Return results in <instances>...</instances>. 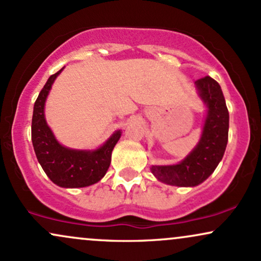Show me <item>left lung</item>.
Returning <instances> with one entry per match:
<instances>
[{
    "mask_svg": "<svg viewBox=\"0 0 261 261\" xmlns=\"http://www.w3.org/2000/svg\"><path fill=\"white\" fill-rule=\"evenodd\" d=\"M199 97L207 107L199 143L187 157L172 166H152L158 180L174 187H196L216 169L228 142L229 114L222 89L210 76L195 82Z\"/></svg>",
    "mask_w": 261,
    "mask_h": 261,
    "instance_id": "left-lung-1",
    "label": "left lung"
}]
</instances>
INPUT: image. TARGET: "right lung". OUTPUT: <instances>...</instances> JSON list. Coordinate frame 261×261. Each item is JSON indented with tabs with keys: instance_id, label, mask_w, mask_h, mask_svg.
Masks as SVG:
<instances>
[{
	"instance_id": "right-lung-1",
	"label": "right lung",
	"mask_w": 261,
	"mask_h": 261,
	"mask_svg": "<svg viewBox=\"0 0 261 261\" xmlns=\"http://www.w3.org/2000/svg\"><path fill=\"white\" fill-rule=\"evenodd\" d=\"M61 70L51 74L39 93L32 119V142L41 168L54 184L61 188H85L95 184L106 175L112 162V152L121 136L115 131L99 148L73 149L62 146L45 120V101L54 81Z\"/></svg>"
}]
</instances>
